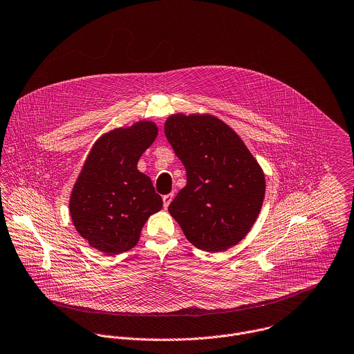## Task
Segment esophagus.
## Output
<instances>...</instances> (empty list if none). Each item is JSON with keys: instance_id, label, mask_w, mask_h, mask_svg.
<instances>
[{"instance_id": "34e87169", "label": "esophagus", "mask_w": 354, "mask_h": 354, "mask_svg": "<svg viewBox=\"0 0 354 354\" xmlns=\"http://www.w3.org/2000/svg\"><path fill=\"white\" fill-rule=\"evenodd\" d=\"M172 198H174V193L165 194V196L162 197V201H164V208H168V207H169V204H171Z\"/></svg>"}]
</instances>
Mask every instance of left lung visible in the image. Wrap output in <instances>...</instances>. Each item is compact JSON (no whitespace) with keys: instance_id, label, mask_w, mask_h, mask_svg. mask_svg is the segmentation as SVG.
I'll list each match as a JSON object with an SVG mask.
<instances>
[{"instance_id":"left-lung-1","label":"left lung","mask_w":354,"mask_h":354,"mask_svg":"<svg viewBox=\"0 0 354 354\" xmlns=\"http://www.w3.org/2000/svg\"><path fill=\"white\" fill-rule=\"evenodd\" d=\"M167 140L187 183L168 211L198 250L221 252L241 241L265 198V175L239 135L212 115H171Z\"/></svg>"}]
</instances>
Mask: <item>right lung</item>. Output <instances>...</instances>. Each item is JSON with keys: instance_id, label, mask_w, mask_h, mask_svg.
Wrapping results in <instances>:
<instances>
[{"instance_id": "right-lung-1", "label": "right lung", "mask_w": 354, "mask_h": 354, "mask_svg": "<svg viewBox=\"0 0 354 354\" xmlns=\"http://www.w3.org/2000/svg\"><path fill=\"white\" fill-rule=\"evenodd\" d=\"M156 136L150 121L103 135L73 187L68 207L75 230L106 255L133 248L149 216L162 208L150 178L136 168Z\"/></svg>"}]
</instances>
